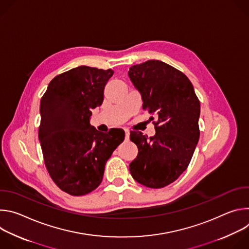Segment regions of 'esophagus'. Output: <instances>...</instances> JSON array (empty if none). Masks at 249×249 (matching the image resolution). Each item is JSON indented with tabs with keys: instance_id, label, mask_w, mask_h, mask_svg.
Instances as JSON below:
<instances>
[{
	"instance_id": "1",
	"label": "esophagus",
	"mask_w": 249,
	"mask_h": 249,
	"mask_svg": "<svg viewBox=\"0 0 249 249\" xmlns=\"http://www.w3.org/2000/svg\"><path fill=\"white\" fill-rule=\"evenodd\" d=\"M125 130V140L126 141H129V138H130V132L127 130V129H124Z\"/></svg>"
}]
</instances>
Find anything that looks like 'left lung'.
Listing matches in <instances>:
<instances>
[{
	"instance_id": "8db88e82",
	"label": "left lung",
	"mask_w": 249,
	"mask_h": 249,
	"mask_svg": "<svg viewBox=\"0 0 249 249\" xmlns=\"http://www.w3.org/2000/svg\"><path fill=\"white\" fill-rule=\"evenodd\" d=\"M128 75L141 93L143 109L158 118L153 137L131 131L139 152L130 173L141 184L162 188L178 178L192 159L200 137V101L189 79L161 61L134 65Z\"/></svg>"
}]
</instances>
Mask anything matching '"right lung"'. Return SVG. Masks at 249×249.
I'll use <instances>...</instances> for the list:
<instances>
[{"mask_svg":"<svg viewBox=\"0 0 249 249\" xmlns=\"http://www.w3.org/2000/svg\"><path fill=\"white\" fill-rule=\"evenodd\" d=\"M113 73L74 68L56 76L41 98L38 137L45 166L55 184L70 195H86L98 187L106 161L124 141L122 129L101 133L89 123Z\"/></svg>","mask_w":249,"mask_h":249,"instance_id":"1","label":"right lung"}]
</instances>
